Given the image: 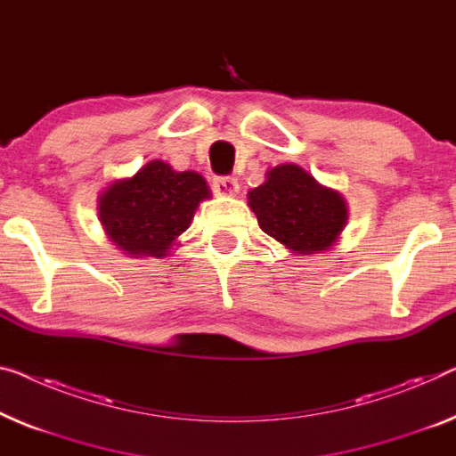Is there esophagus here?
Wrapping results in <instances>:
<instances>
[{
	"label": "esophagus",
	"mask_w": 456,
	"mask_h": 456,
	"mask_svg": "<svg viewBox=\"0 0 456 456\" xmlns=\"http://www.w3.org/2000/svg\"><path fill=\"white\" fill-rule=\"evenodd\" d=\"M215 192L219 196H235L237 190H240V184H237L235 178H215L213 182Z\"/></svg>",
	"instance_id": "obj_1"
}]
</instances>
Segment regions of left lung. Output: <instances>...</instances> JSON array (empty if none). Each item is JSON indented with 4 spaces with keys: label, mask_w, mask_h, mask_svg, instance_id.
Listing matches in <instances>:
<instances>
[{
    "label": "left lung",
    "mask_w": 456,
    "mask_h": 456,
    "mask_svg": "<svg viewBox=\"0 0 456 456\" xmlns=\"http://www.w3.org/2000/svg\"><path fill=\"white\" fill-rule=\"evenodd\" d=\"M248 205L264 233L297 256L331 249L348 223L344 196L295 163L268 169L266 182L248 192Z\"/></svg>",
    "instance_id": "obj_1"
}]
</instances>
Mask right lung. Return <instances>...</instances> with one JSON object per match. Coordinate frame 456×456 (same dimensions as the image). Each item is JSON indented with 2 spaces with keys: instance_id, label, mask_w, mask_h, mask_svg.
Wrapping results in <instances>:
<instances>
[{
  "instance_id": "right-lung-1",
  "label": "right lung",
  "mask_w": 456,
  "mask_h": 456,
  "mask_svg": "<svg viewBox=\"0 0 456 456\" xmlns=\"http://www.w3.org/2000/svg\"><path fill=\"white\" fill-rule=\"evenodd\" d=\"M207 199L210 190L200 174L175 172L153 159L98 196V219L108 240L128 257H166Z\"/></svg>"
}]
</instances>
